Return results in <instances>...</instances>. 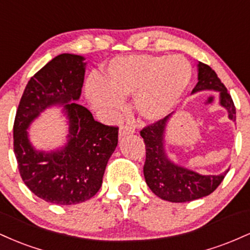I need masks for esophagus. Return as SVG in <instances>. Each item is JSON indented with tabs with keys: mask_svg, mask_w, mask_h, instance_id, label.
Returning a JSON list of instances; mask_svg holds the SVG:
<instances>
[{
	"mask_svg": "<svg viewBox=\"0 0 250 250\" xmlns=\"http://www.w3.org/2000/svg\"><path fill=\"white\" fill-rule=\"evenodd\" d=\"M133 133H134V128L131 127L130 125H122L121 127H120V131H119L120 137L125 136V135L133 134Z\"/></svg>",
	"mask_w": 250,
	"mask_h": 250,
	"instance_id": "obj_1",
	"label": "esophagus"
}]
</instances>
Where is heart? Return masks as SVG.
<instances>
[{"mask_svg":"<svg viewBox=\"0 0 250 250\" xmlns=\"http://www.w3.org/2000/svg\"><path fill=\"white\" fill-rule=\"evenodd\" d=\"M191 76L187 60L180 55L117 57L108 65L105 79L90 77L85 93L94 108L115 115L135 95L137 113L146 120H159L170 113L185 94Z\"/></svg>","mask_w":250,"mask_h":250,"instance_id":"1","label":"heart"}]
</instances>
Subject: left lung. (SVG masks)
I'll return each instance as SVG.
<instances>
[{"label":"left lung","mask_w":250,"mask_h":250,"mask_svg":"<svg viewBox=\"0 0 250 250\" xmlns=\"http://www.w3.org/2000/svg\"><path fill=\"white\" fill-rule=\"evenodd\" d=\"M220 91V103L228 110L229 119L236 120L233 99L216 73L205 63L199 62V82L193 93L206 90ZM169 116L146 125L140 131L146 145V162L143 166L146 182L150 190L169 202H189L211 194L225 179L226 170L220 175H200L169 161L163 148V136Z\"/></svg>","instance_id":"8db88e82"}]
</instances>
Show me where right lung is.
Segmentation results:
<instances>
[{"mask_svg":"<svg viewBox=\"0 0 250 250\" xmlns=\"http://www.w3.org/2000/svg\"><path fill=\"white\" fill-rule=\"evenodd\" d=\"M83 57L61 54L48 62L25 85L14 121V153L24 185L54 205L84 202L102 186L108 160L119 142V127L94 120L75 101L84 80ZM64 104L70 119V140L62 151L36 152L26 128L45 107Z\"/></svg>","mask_w":250,"mask_h":250,"instance_id":"1","label":"right lung"}]
</instances>
